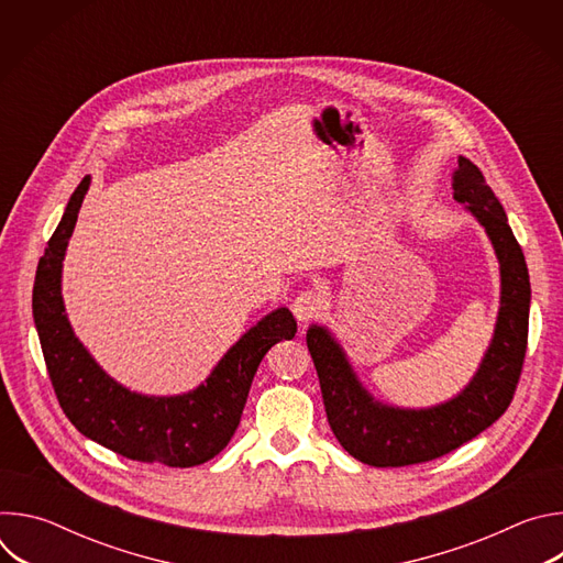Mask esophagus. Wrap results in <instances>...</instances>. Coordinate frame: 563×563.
Returning <instances> with one entry per match:
<instances>
[{
  "label": "esophagus",
  "mask_w": 563,
  "mask_h": 563,
  "mask_svg": "<svg viewBox=\"0 0 563 563\" xmlns=\"http://www.w3.org/2000/svg\"><path fill=\"white\" fill-rule=\"evenodd\" d=\"M320 309H323V296L316 291H302L291 302V311L298 323H309L320 313Z\"/></svg>",
  "instance_id": "34e87169"
}]
</instances>
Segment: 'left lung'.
Instances as JSON below:
<instances>
[{
	"instance_id": "left-lung-1",
	"label": "left lung",
	"mask_w": 563,
	"mask_h": 563,
	"mask_svg": "<svg viewBox=\"0 0 563 563\" xmlns=\"http://www.w3.org/2000/svg\"><path fill=\"white\" fill-rule=\"evenodd\" d=\"M454 200L486 229L501 269V307L490 347L472 380L450 400L406 410L376 400L356 378L347 354L328 328L311 325L307 347L318 372L330 428L361 463L400 467L439 459L490 428L510 406L528 345L530 276L508 216L484 174L459 157Z\"/></svg>"
}]
</instances>
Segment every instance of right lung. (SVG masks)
<instances>
[{"mask_svg": "<svg viewBox=\"0 0 563 563\" xmlns=\"http://www.w3.org/2000/svg\"><path fill=\"white\" fill-rule=\"evenodd\" d=\"M89 185L91 176L73 191L40 258L33 287V318L55 396L79 432L126 459L169 467L200 465L231 441L263 356L276 343L294 339L296 318L287 307L267 313L187 394L146 396L126 389L73 334L62 300V261Z\"/></svg>", "mask_w": 563, "mask_h": 563, "instance_id": "right-lung-1", "label": "right lung"}]
</instances>
